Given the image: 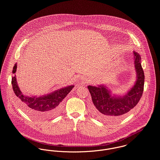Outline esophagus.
Masks as SVG:
<instances>
[{"instance_id":"esophagus-1","label":"esophagus","mask_w":160,"mask_h":160,"mask_svg":"<svg viewBox=\"0 0 160 160\" xmlns=\"http://www.w3.org/2000/svg\"><path fill=\"white\" fill-rule=\"evenodd\" d=\"M83 81H84V82H88V79H87V78H84L83 79Z\"/></svg>"}]
</instances>
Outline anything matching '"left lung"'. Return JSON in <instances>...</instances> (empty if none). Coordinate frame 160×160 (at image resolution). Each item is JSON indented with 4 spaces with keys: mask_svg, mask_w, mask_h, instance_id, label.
I'll return each mask as SVG.
<instances>
[{
    "mask_svg": "<svg viewBox=\"0 0 160 160\" xmlns=\"http://www.w3.org/2000/svg\"><path fill=\"white\" fill-rule=\"evenodd\" d=\"M136 80L133 86L123 95L112 94L103 84L88 86L93 104L92 114L101 121H114L122 118L137 105L142 97L144 86V72L141 65V57L133 52Z\"/></svg>",
    "mask_w": 160,
    "mask_h": 160,
    "instance_id": "1",
    "label": "left lung"
}]
</instances>
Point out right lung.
<instances>
[{
	"label": "right lung",
	"instance_id": "1",
	"mask_svg": "<svg viewBox=\"0 0 160 160\" xmlns=\"http://www.w3.org/2000/svg\"><path fill=\"white\" fill-rule=\"evenodd\" d=\"M17 69V63H15L12 71L14 76L12 78V84L17 101L23 110L38 119L51 118L58 114L62 107V102L74 86H68L40 96H28L24 95L18 87L15 74Z\"/></svg>",
	"mask_w": 160,
	"mask_h": 160
}]
</instances>
